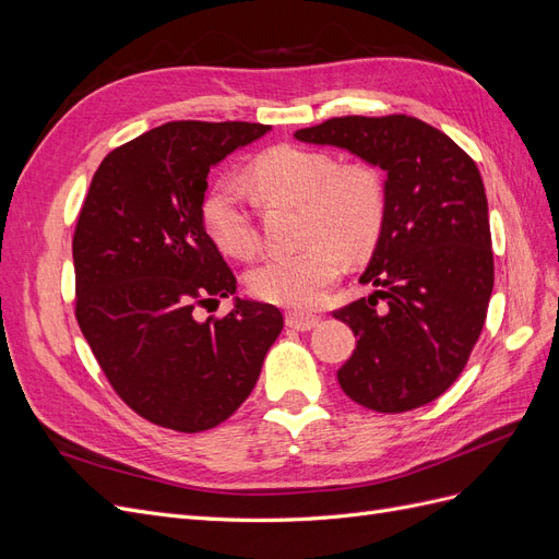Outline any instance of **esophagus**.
Returning a JSON list of instances; mask_svg holds the SVG:
<instances>
[{"mask_svg":"<svg viewBox=\"0 0 559 559\" xmlns=\"http://www.w3.org/2000/svg\"><path fill=\"white\" fill-rule=\"evenodd\" d=\"M319 324V317L312 312H286V326L296 329V331H310Z\"/></svg>","mask_w":559,"mask_h":559,"instance_id":"obj_1","label":"esophagus"}]
</instances>
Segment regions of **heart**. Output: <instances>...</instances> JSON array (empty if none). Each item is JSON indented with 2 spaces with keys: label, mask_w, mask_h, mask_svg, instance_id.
Instances as JSON below:
<instances>
[{
  "label": "heart",
  "mask_w": 559,
  "mask_h": 559,
  "mask_svg": "<svg viewBox=\"0 0 559 559\" xmlns=\"http://www.w3.org/2000/svg\"><path fill=\"white\" fill-rule=\"evenodd\" d=\"M249 181L263 198L302 205V240L292 253H273L251 270V294L275 306L310 308L333 284L347 259L376 247L386 212L384 183L366 163L341 165L324 151L275 146L251 163ZM202 226L230 257L259 251V228L235 179H216L200 205Z\"/></svg>",
  "instance_id": "obj_1"
}]
</instances>
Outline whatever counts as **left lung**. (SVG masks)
Wrapping results in <instances>:
<instances>
[{
  "label": "left lung",
  "instance_id": "left-lung-1",
  "mask_svg": "<svg viewBox=\"0 0 559 559\" xmlns=\"http://www.w3.org/2000/svg\"><path fill=\"white\" fill-rule=\"evenodd\" d=\"M294 138L347 148L386 173L384 226L359 277L378 292L333 312L357 337L337 382L376 413L431 403L464 370L495 286L478 165L445 132L405 114L329 118Z\"/></svg>",
  "mask_w": 559,
  "mask_h": 559
}]
</instances>
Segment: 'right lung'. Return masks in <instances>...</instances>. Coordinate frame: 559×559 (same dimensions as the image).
Listing matches in <instances>:
<instances>
[{"label": "right lung", "mask_w": 559, "mask_h": 559, "mask_svg": "<svg viewBox=\"0 0 559 559\" xmlns=\"http://www.w3.org/2000/svg\"><path fill=\"white\" fill-rule=\"evenodd\" d=\"M267 130L165 123L114 148L83 200L72 242L76 321L114 392L158 427L222 425L284 326L275 306L242 298L226 317H195L238 289L202 226L210 167Z\"/></svg>", "instance_id": "1"}]
</instances>
